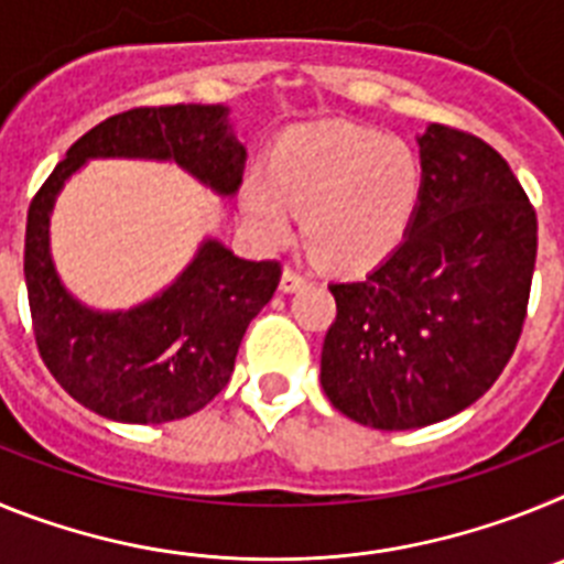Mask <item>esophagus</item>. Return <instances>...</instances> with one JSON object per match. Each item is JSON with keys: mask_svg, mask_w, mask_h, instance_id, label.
Listing matches in <instances>:
<instances>
[{"mask_svg": "<svg viewBox=\"0 0 564 564\" xmlns=\"http://www.w3.org/2000/svg\"><path fill=\"white\" fill-rule=\"evenodd\" d=\"M305 285H307V276H302V273L293 271V268H285V273H282V282H279L282 293H296V291H302Z\"/></svg>", "mask_w": 564, "mask_h": 564, "instance_id": "34e87169", "label": "esophagus"}]
</instances>
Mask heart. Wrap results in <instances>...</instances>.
Masks as SVG:
<instances>
[{
	"label": "heart",
	"instance_id": "b5f03b06",
	"mask_svg": "<svg viewBox=\"0 0 564 564\" xmlns=\"http://www.w3.org/2000/svg\"><path fill=\"white\" fill-rule=\"evenodd\" d=\"M268 180L242 186V214L262 242H288L299 212L313 257L338 271H367L410 234L423 163L401 138L336 123L282 143Z\"/></svg>",
	"mask_w": 564,
	"mask_h": 564
}]
</instances>
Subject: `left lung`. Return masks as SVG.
<instances>
[{
	"label": "left lung",
	"instance_id": "obj_1",
	"mask_svg": "<svg viewBox=\"0 0 564 564\" xmlns=\"http://www.w3.org/2000/svg\"><path fill=\"white\" fill-rule=\"evenodd\" d=\"M423 194L376 271L333 282L322 390L372 430L446 421L497 381L522 333L536 214L500 152L460 129L417 134Z\"/></svg>",
	"mask_w": 564,
	"mask_h": 564
}]
</instances>
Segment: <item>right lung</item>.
Listing matches in <instances>:
<instances>
[{
	"label": "right lung",
	"mask_w": 564,
	"mask_h": 564,
	"mask_svg": "<svg viewBox=\"0 0 564 564\" xmlns=\"http://www.w3.org/2000/svg\"><path fill=\"white\" fill-rule=\"evenodd\" d=\"M223 104L141 107L82 134L30 203L24 282L39 352L82 406L118 423H166L203 410L228 383L251 318L271 302L279 262L239 259L203 239L181 276L129 311H96L64 288L50 253V214L87 161L177 163L220 197L242 183L246 147Z\"/></svg>",
	"instance_id": "obj_1"
}]
</instances>
